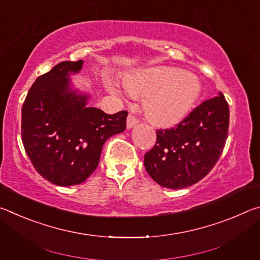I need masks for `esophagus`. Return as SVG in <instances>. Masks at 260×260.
<instances>
[{
	"instance_id": "esophagus-1",
	"label": "esophagus",
	"mask_w": 260,
	"mask_h": 260,
	"mask_svg": "<svg viewBox=\"0 0 260 260\" xmlns=\"http://www.w3.org/2000/svg\"><path fill=\"white\" fill-rule=\"evenodd\" d=\"M139 124V119L136 118L133 114H128V117H127V128L131 129L135 127L136 125Z\"/></svg>"
}]
</instances>
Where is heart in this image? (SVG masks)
<instances>
[{
    "label": "heart",
    "instance_id": "1",
    "mask_svg": "<svg viewBox=\"0 0 260 260\" xmlns=\"http://www.w3.org/2000/svg\"><path fill=\"white\" fill-rule=\"evenodd\" d=\"M125 86L132 95L148 98V117L161 126H172L184 119L201 95V85L195 77L171 68H152L132 74L125 79ZM107 87L112 94H120L114 82L108 81Z\"/></svg>",
    "mask_w": 260,
    "mask_h": 260
}]
</instances>
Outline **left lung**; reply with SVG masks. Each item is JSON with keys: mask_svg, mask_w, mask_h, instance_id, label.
Wrapping results in <instances>:
<instances>
[{"mask_svg": "<svg viewBox=\"0 0 260 260\" xmlns=\"http://www.w3.org/2000/svg\"><path fill=\"white\" fill-rule=\"evenodd\" d=\"M228 127L230 108L219 93L201 103L175 127L157 131L156 144L144 155L148 174L171 189L199 182L222 153Z\"/></svg>", "mask_w": 260, "mask_h": 260, "instance_id": "1", "label": "left lung"}]
</instances>
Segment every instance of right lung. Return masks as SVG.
<instances>
[{"instance_id": "obj_1", "label": "right lung", "mask_w": 260, "mask_h": 260, "mask_svg": "<svg viewBox=\"0 0 260 260\" xmlns=\"http://www.w3.org/2000/svg\"><path fill=\"white\" fill-rule=\"evenodd\" d=\"M83 61H61L39 77L21 109V140L34 169L57 186L85 181L99 165L103 144L126 128L128 112L87 107L88 95L70 87Z\"/></svg>"}]
</instances>
